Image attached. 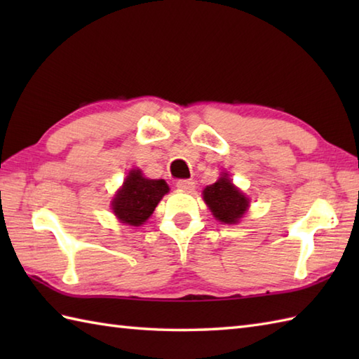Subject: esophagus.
Here are the masks:
<instances>
[{"mask_svg":"<svg viewBox=\"0 0 359 359\" xmlns=\"http://www.w3.org/2000/svg\"><path fill=\"white\" fill-rule=\"evenodd\" d=\"M175 187H177L179 189H182V191H187V193H191L193 189L196 188L194 182L193 180H188V179L177 180V184H175Z\"/></svg>","mask_w":359,"mask_h":359,"instance_id":"34e87169","label":"esophagus"}]
</instances>
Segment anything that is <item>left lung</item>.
Instances as JSON below:
<instances>
[{"label":"left lung","instance_id":"1","mask_svg":"<svg viewBox=\"0 0 359 359\" xmlns=\"http://www.w3.org/2000/svg\"><path fill=\"white\" fill-rule=\"evenodd\" d=\"M202 196L212 216L224 224H238L250 207L248 197L233 185L228 172L220 174L216 184L205 188Z\"/></svg>","mask_w":359,"mask_h":359}]
</instances>
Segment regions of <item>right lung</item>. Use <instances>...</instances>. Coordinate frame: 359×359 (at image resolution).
Masks as SVG:
<instances>
[{
	"mask_svg": "<svg viewBox=\"0 0 359 359\" xmlns=\"http://www.w3.org/2000/svg\"><path fill=\"white\" fill-rule=\"evenodd\" d=\"M168 191L170 187L163 179H147L140 170H131L114 196L111 207L121 224L140 226Z\"/></svg>",
	"mask_w": 359,
	"mask_h": 359,
	"instance_id": "right-lung-1",
	"label": "right lung"
}]
</instances>
